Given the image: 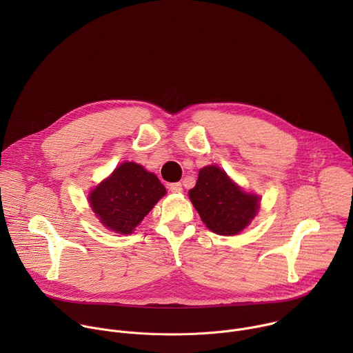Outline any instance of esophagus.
Masks as SVG:
<instances>
[{
    "mask_svg": "<svg viewBox=\"0 0 353 353\" xmlns=\"http://www.w3.org/2000/svg\"><path fill=\"white\" fill-rule=\"evenodd\" d=\"M169 190L172 192H181L183 191V185H181V183H170L169 184Z\"/></svg>",
    "mask_w": 353,
    "mask_h": 353,
    "instance_id": "1",
    "label": "esophagus"
}]
</instances>
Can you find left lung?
Returning <instances> with one entry per match:
<instances>
[{
	"label": "left lung",
	"mask_w": 353,
	"mask_h": 353,
	"mask_svg": "<svg viewBox=\"0 0 353 353\" xmlns=\"http://www.w3.org/2000/svg\"><path fill=\"white\" fill-rule=\"evenodd\" d=\"M190 199L207 228L222 236L239 234L259 212L261 196L245 192L216 165L199 169Z\"/></svg>",
	"instance_id": "left-lung-1"
}]
</instances>
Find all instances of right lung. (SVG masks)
I'll use <instances>...</instances> for the list:
<instances>
[{
	"instance_id": "1",
	"label": "right lung",
	"mask_w": 353,
	"mask_h": 353,
	"mask_svg": "<svg viewBox=\"0 0 353 353\" xmlns=\"http://www.w3.org/2000/svg\"><path fill=\"white\" fill-rule=\"evenodd\" d=\"M166 195L165 185L143 166L121 163L89 192V205L105 228L131 234L141 221Z\"/></svg>"
}]
</instances>
